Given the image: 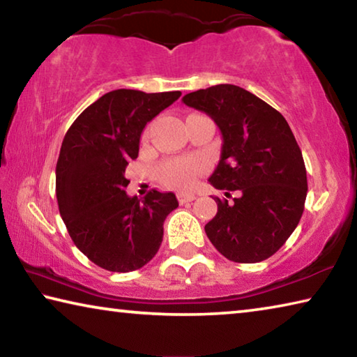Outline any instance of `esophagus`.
<instances>
[{"label":"esophagus","mask_w":357,"mask_h":357,"mask_svg":"<svg viewBox=\"0 0 357 357\" xmlns=\"http://www.w3.org/2000/svg\"><path fill=\"white\" fill-rule=\"evenodd\" d=\"M195 195H189V193H179L178 195V202H179V204H185V203H190V202H193L195 200Z\"/></svg>","instance_id":"34e87169"}]
</instances>
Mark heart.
<instances>
[{"label": "heart", "mask_w": 357, "mask_h": 357, "mask_svg": "<svg viewBox=\"0 0 357 357\" xmlns=\"http://www.w3.org/2000/svg\"><path fill=\"white\" fill-rule=\"evenodd\" d=\"M204 164L195 157H176L162 162L157 168L159 179L165 185L176 190H189L198 183L204 173Z\"/></svg>", "instance_id": "b5f03b06"}]
</instances>
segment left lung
<instances>
[{
	"label": "left lung",
	"instance_id": "obj_1",
	"mask_svg": "<svg viewBox=\"0 0 357 357\" xmlns=\"http://www.w3.org/2000/svg\"><path fill=\"white\" fill-rule=\"evenodd\" d=\"M183 102L209 114L222 132L209 183L225 197L239 193L231 202L214 197L217 214L204 225L209 241L234 263L273 257L298 227L307 197L304 159L287 119L234 84L198 89Z\"/></svg>",
	"mask_w": 357,
	"mask_h": 357
}]
</instances>
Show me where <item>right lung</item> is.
Segmentation results:
<instances>
[{
	"mask_svg": "<svg viewBox=\"0 0 357 357\" xmlns=\"http://www.w3.org/2000/svg\"><path fill=\"white\" fill-rule=\"evenodd\" d=\"M179 96L114 89L84 108L66 132L56 162L59 214L78 250L102 269L130 273L159 250L178 200L155 189L143 200L129 197L126 167L138 157L144 126Z\"/></svg>",
	"mask_w": 357,
	"mask_h": 357,
	"instance_id": "add662e5",
	"label": "right lung"
}]
</instances>
